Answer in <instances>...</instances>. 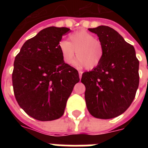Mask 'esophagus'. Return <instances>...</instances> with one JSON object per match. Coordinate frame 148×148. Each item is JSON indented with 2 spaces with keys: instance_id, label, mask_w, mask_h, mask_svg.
I'll return each instance as SVG.
<instances>
[{
  "instance_id": "1",
  "label": "esophagus",
  "mask_w": 148,
  "mask_h": 148,
  "mask_svg": "<svg viewBox=\"0 0 148 148\" xmlns=\"http://www.w3.org/2000/svg\"><path fill=\"white\" fill-rule=\"evenodd\" d=\"M82 74H83V72L82 71H79V77H80V79H81V77H82Z\"/></svg>"
}]
</instances>
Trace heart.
Returning <instances> with one entry per match:
<instances>
[{
	"label": "heart",
	"mask_w": 148,
	"mask_h": 148,
	"mask_svg": "<svg viewBox=\"0 0 148 148\" xmlns=\"http://www.w3.org/2000/svg\"><path fill=\"white\" fill-rule=\"evenodd\" d=\"M62 58L67 64L74 61L75 51L77 59L75 64L79 67L86 66L93 69L101 63L103 50L101 43L87 31H77L69 36V40H62L59 44Z\"/></svg>",
	"instance_id": "1"
}]
</instances>
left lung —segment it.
I'll use <instances>...</instances> for the list:
<instances>
[{
  "label": "left lung",
  "mask_w": 148,
  "mask_h": 148,
  "mask_svg": "<svg viewBox=\"0 0 148 148\" xmlns=\"http://www.w3.org/2000/svg\"><path fill=\"white\" fill-rule=\"evenodd\" d=\"M88 30L96 34L103 54L91 71L83 73L87 108L93 117L111 119L122 114L134 101L139 85V61L134 47L108 26Z\"/></svg>",
  "instance_id": "left-lung-1"
}]
</instances>
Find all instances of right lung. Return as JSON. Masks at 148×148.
Instances as JSON below:
<instances>
[{
    "label": "right lung",
    "mask_w": 148,
    "mask_h": 148,
    "mask_svg": "<svg viewBox=\"0 0 148 148\" xmlns=\"http://www.w3.org/2000/svg\"><path fill=\"white\" fill-rule=\"evenodd\" d=\"M67 27H49L24 43L15 57L12 82L20 107L33 118H60L80 81L78 71L64 61L59 49Z\"/></svg>",
    "instance_id": "obj_1"
}]
</instances>
